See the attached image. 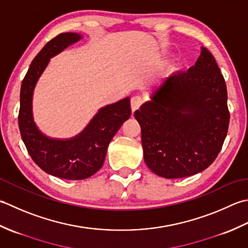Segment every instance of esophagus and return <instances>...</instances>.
Returning a JSON list of instances; mask_svg holds the SVG:
<instances>
[{"mask_svg": "<svg viewBox=\"0 0 248 248\" xmlns=\"http://www.w3.org/2000/svg\"><path fill=\"white\" fill-rule=\"evenodd\" d=\"M143 103V99L140 97V96H134L133 98L130 99V107H131V111H136L137 110L141 105Z\"/></svg>", "mask_w": 248, "mask_h": 248, "instance_id": "1", "label": "esophagus"}]
</instances>
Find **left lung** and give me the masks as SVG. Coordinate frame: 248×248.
I'll return each mask as SVG.
<instances>
[{
  "label": "left lung",
  "mask_w": 248,
  "mask_h": 248,
  "mask_svg": "<svg viewBox=\"0 0 248 248\" xmlns=\"http://www.w3.org/2000/svg\"><path fill=\"white\" fill-rule=\"evenodd\" d=\"M146 166L161 178L199 173L220 152L229 126L227 88L218 65L202 47L196 64L166 77L135 111Z\"/></svg>",
  "instance_id": "8db88e82"
}]
</instances>
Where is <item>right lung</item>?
I'll list each match as a JSON object with an SVG mask.
<instances>
[{
    "label": "right lung",
    "mask_w": 248,
    "mask_h": 248,
    "mask_svg": "<svg viewBox=\"0 0 248 248\" xmlns=\"http://www.w3.org/2000/svg\"><path fill=\"white\" fill-rule=\"evenodd\" d=\"M82 36L62 33L46 44L32 61L20 91L19 129L27 150L40 169L57 178L83 180L97 172L105 161L108 145L131 113L129 97L100 108L81 133L69 139L44 135L34 122L32 102L35 85L49 61Z\"/></svg>",
    "instance_id": "add662e5"
}]
</instances>
